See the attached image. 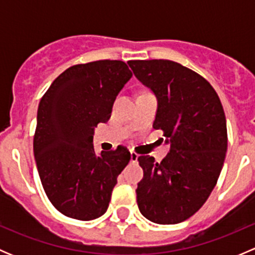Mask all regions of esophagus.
<instances>
[{
    "label": "esophagus",
    "mask_w": 255,
    "mask_h": 255,
    "mask_svg": "<svg viewBox=\"0 0 255 255\" xmlns=\"http://www.w3.org/2000/svg\"><path fill=\"white\" fill-rule=\"evenodd\" d=\"M138 154L135 153V151H130V161H132V163H137V160H138Z\"/></svg>",
    "instance_id": "esophagus-1"
}]
</instances>
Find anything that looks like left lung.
Segmentation results:
<instances>
[{
	"instance_id": "left-lung-1",
	"label": "left lung",
	"mask_w": 255,
	"mask_h": 255,
	"mask_svg": "<svg viewBox=\"0 0 255 255\" xmlns=\"http://www.w3.org/2000/svg\"><path fill=\"white\" fill-rule=\"evenodd\" d=\"M135 78L158 99L153 127L170 143L168 156H138L144 171L137 204L145 218L175 225L197 212L217 184L227 151L222 104L210 82L181 64L164 59L128 61Z\"/></svg>"
}]
</instances>
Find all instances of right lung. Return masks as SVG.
Masks as SVG:
<instances>
[{"instance_id":"1","label":"right lung","mask_w":255,"mask_h":255,"mask_svg":"<svg viewBox=\"0 0 255 255\" xmlns=\"http://www.w3.org/2000/svg\"><path fill=\"white\" fill-rule=\"evenodd\" d=\"M132 78L121 60H97L66 69L43 95L33 150L43 189L66 217L91 221L109 207L117 176L130 160L126 146L101 151L94 129L111 117L116 96Z\"/></svg>"}]
</instances>
